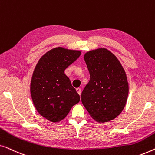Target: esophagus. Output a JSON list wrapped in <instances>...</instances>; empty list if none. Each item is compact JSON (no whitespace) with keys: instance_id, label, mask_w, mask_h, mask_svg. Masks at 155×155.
<instances>
[{"instance_id":"obj_1","label":"esophagus","mask_w":155,"mask_h":155,"mask_svg":"<svg viewBox=\"0 0 155 155\" xmlns=\"http://www.w3.org/2000/svg\"><path fill=\"white\" fill-rule=\"evenodd\" d=\"M76 90H77V92L78 93V94H79L80 95L81 94V89H80V88H77V89H76Z\"/></svg>"}]
</instances>
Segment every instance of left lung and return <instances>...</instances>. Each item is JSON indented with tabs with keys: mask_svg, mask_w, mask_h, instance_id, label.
<instances>
[{
	"mask_svg": "<svg viewBox=\"0 0 155 155\" xmlns=\"http://www.w3.org/2000/svg\"><path fill=\"white\" fill-rule=\"evenodd\" d=\"M84 59L90 80L82 92V104L97 122H109L126 104L129 87L126 71L117 57L105 48L85 53Z\"/></svg>",
	"mask_w": 155,
	"mask_h": 155,
	"instance_id": "left-lung-1",
	"label": "left lung"
}]
</instances>
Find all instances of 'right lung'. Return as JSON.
<instances>
[{"instance_id": "obj_1", "label": "right lung", "mask_w": 155, "mask_h": 155, "mask_svg": "<svg viewBox=\"0 0 155 155\" xmlns=\"http://www.w3.org/2000/svg\"><path fill=\"white\" fill-rule=\"evenodd\" d=\"M80 54V51L58 46L43 55L35 68L30 82L31 99L38 113L51 122L64 119L80 101V95L64 71Z\"/></svg>"}]
</instances>
